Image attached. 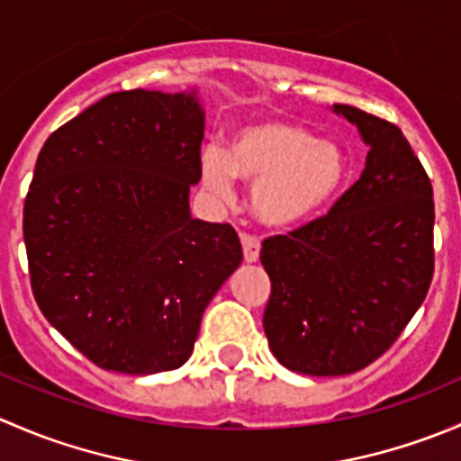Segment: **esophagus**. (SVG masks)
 Instances as JSON below:
<instances>
[{
    "mask_svg": "<svg viewBox=\"0 0 461 461\" xmlns=\"http://www.w3.org/2000/svg\"><path fill=\"white\" fill-rule=\"evenodd\" d=\"M240 243H243L245 260H248V263H257L258 254H260V240L257 239V236L243 231V234H240Z\"/></svg>",
    "mask_w": 461,
    "mask_h": 461,
    "instance_id": "esophagus-1",
    "label": "esophagus"
}]
</instances>
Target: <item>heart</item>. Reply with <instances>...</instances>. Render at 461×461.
<instances>
[{"mask_svg": "<svg viewBox=\"0 0 461 461\" xmlns=\"http://www.w3.org/2000/svg\"><path fill=\"white\" fill-rule=\"evenodd\" d=\"M203 180L216 196L231 194L234 178L254 183L252 209L272 227L305 221L332 201L346 178V156L308 127L263 120L239 129L227 151L207 147Z\"/></svg>", "mask_w": 461, "mask_h": 461, "instance_id": "b5f03b06", "label": "heart"}]
</instances>
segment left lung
Listing matches in <instances>:
<instances>
[{
  "mask_svg": "<svg viewBox=\"0 0 461 461\" xmlns=\"http://www.w3.org/2000/svg\"><path fill=\"white\" fill-rule=\"evenodd\" d=\"M370 144L361 178L328 213L263 240L272 281L263 328L285 368L339 376L379 359L415 317L435 272V203L397 124L334 104Z\"/></svg>",
  "mask_w": 461,
  "mask_h": 461,
  "instance_id": "left-lung-1",
  "label": "left lung"
}]
</instances>
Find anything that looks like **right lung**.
I'll list each match as a JSON object with an SVG mask.
<instances>
[{"mask_svg":"<svg viewBox=\"0 0 461 461\" xmlns=\"http://www.w3.org/2000/svg\"><path fill=\"white\" fill-rule=\"evenodd\" d=\"M204 120L196 93L120 91L53 131L24 201L41 314L102 370L180 368L243 260L230 222L189 216Z\"/></svg>","mask_w":461,"mask_h":461,"instance_id":"1","label":"right lung"}]
</instances>
